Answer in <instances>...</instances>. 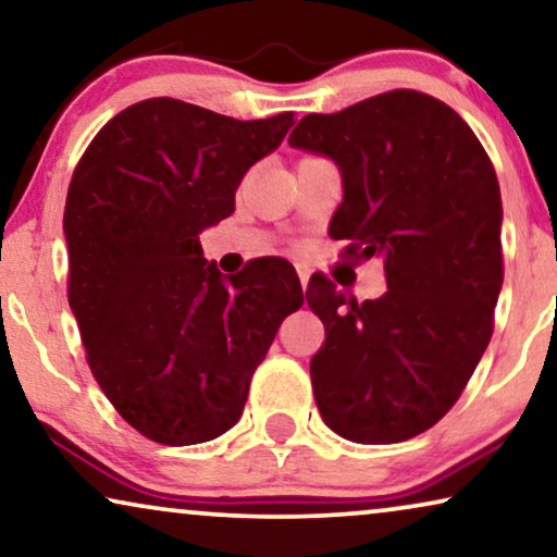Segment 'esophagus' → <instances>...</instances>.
Here are the masks:
<instances>
[{
	"instance_id": "34e87169",
	"label": "esophagus",
	"mask_w": 557,
	"mask_h": 557,
	"mask_svg": "<svg viewBox=\"0 0 557 557\" xmlns=\"http://www.w3.org/2000/svg\"><path fill=\"white\" fill-rule=\"evenodd\" d=\"M296 271H299V281H301V288H307L309 286V276H311V273H309V269H307V265H296Z\"/></svg>"
}]
</instances>
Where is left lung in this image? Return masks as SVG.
I'll use <instances>...</instances> for the list:
<instances>
[{
  "mask_svg": "<svg viewBox=\"0 0 557 557\" xmlns=\"http://www.w3.org/2000/svg\"><path fill=\"white\" fill-rule=\"evenodd\" d=\"M288 144L337 164L345 195L330 235L355 263L377 256L387 276V292L362 304L309 281L326 332L311 360L319 413L355 444L413 438L451 410L492 339L497 174L467 121L418 90L309 113Z\"/></svg>",
  "mask_w": 557,
  "mask_h": 557,
  "instance_id": "obj_1",
  "label": "left lung"
}]
</instances>
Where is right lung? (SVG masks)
I'll list each match as a JSON object with an SVG mask.
<instances>
[{
	"label": "right lung",
	"instance_id": "1",
	"mask_svg": "<svg viewBox=\"0 0 557 557\" xmlns=\"http://www.w3.org/2000/svg\"><path fill=\"white\" fill-rule=\"evenodd\" d=\"M292 126L294 113L238 121L149 98L113 116L75 166L67 301L106 398L157 444L233 429L281 322L304 304L284 258L225 276L200 246Z\"/></svg>",
	"mask_w": 557,
	"mask_h": 557
}]
</instances>
